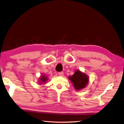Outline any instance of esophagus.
<instances>
[{"label":"esophagus","instance_id":"34e87169","mask_svg":"<svg viewBox=\"0 0 124 124\" xmlns=\"http://www.w3.org/2000/svg\"><path fill=\"white\" fill-rule=\"evenodd\" d=\"M63 75H64V73L63 72H59L58 73V75H59V76H62Z\"/></svg>","mask_w":124,"mask_h":124}]
</instances>
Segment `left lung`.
Wrapping results in <instances>:
<instances>
[{"label":"left lung","instance_id":"8db88e82","mask_svg":"<svg viewBox=\"0 0 124 124\" xmlns=\"http://www.w3.org/2000/svg\"><path fill=\"white\" fill-rule=\"evenodd\" d=\"M70 80L72 83L74 89L78 91L84 89L89 83V77L85 73L76 70L72 76H69Z\"/></svg>","mask_w":124,"mask_h":124}]
</instances>
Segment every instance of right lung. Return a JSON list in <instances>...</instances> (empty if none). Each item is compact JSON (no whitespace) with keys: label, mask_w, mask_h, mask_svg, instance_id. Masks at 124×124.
<instances>
[{"label":"right lung","mask_w":124,"mask_h":124,"mask_svg":"<svg viewBox=\"0 0 124 124\" xmlns=\"http://www.w3.org/2000/svg\"><path fill=\"white\" fill-rule=\"evenodd\" d=\"M48 77L45 76V75H42L41 76L40 78V79L39 80V83L40 84L42 83H45L48 80Z\"/></svg>","instance_id":"obj_1"}]
</instances>
